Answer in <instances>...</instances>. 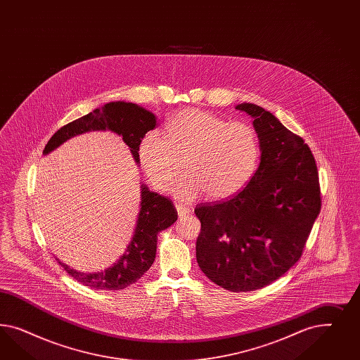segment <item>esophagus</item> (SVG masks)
Masks as SVG:
<instances>
[{
    "label": "esophagus",
    "mask_w": 360,
    "mask_h": 360,
    "mask_svg": "<svg viewBox=\"0 0 360 360\" xmlns=\"http://www.w3.org/2000/svg\"><path fill=\"white\" fill-rule=\"evenodd\" d=\"M175 208H176V212H178V215H179V218H184L186 215H188V214H191V208L186 207L184 205H175Z\"/></svg>",
    "instance_id": "34e87169"
}]
</instances>
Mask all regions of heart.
Segmentation results:
<instances>
[{
	"label": "heart",
	"instance_id": "obj_1",
	"mask_svg": "<svg viewBox=\"0 0 360 360\" xmlns=\"http://www.w3.org/2000/svg\"><path fill=\"white\" fill-rule=\"evenodd\" d=\"M260 152L259 134L250 124L193 108L166 122L165 137L148 131L139 146L145 173L161 190L172 185L185 161L187 173L173 188L185 200L202 193L210 200L235 195L251 181Z\"/></svg>",
	"mask_w": 360,
	"mask_h": 360
}]
</instances>
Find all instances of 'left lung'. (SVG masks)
I'll return each instance as SVG.
<instances>
[{"label":"left lung","mask_w":360,"mask_h":360,"mask_svg":"<svg viewBox=\"0 0 360 360\" xmlns=\"http://www.w3.org/2000/svg\"><path fill=\"white\" fill-rule=\"evenodd\" d=\"M260 139V164L238 195L195 208L196 262L212 283L252 292L300 260L321 211L316 161L304 140L271 112L241 103Z\"/></svg>","instance_id":"8db88e82"}]
</instances>
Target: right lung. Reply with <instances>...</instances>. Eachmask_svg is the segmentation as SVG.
Returning <instances> with one entry per match:
<instances>
[{"label": "right lung", "instance_id": "add662e5", "mask_svg": "<svg viewBox=\"0 0 360 360\" xmlns=\"http://www.w3.org/2000/svg\"><path fill=\"white\" fill-rule=\"evenodd\" d=\"M155 124L157 117L150 110L133 103L112 101L60 128L44 146V155L54 152L62 143L79 134L110 131L122 137V141L129 146L131 157L139 166L140 142L148 131L155 128ZM176 218L178 214L172 200L158 193H153L148 186L142 184L140 211L133 235L125 252L116 262L104 271L86 273L70 268L59 259L56 260L77 283L91 289L120 290L137 283L143 273L148 272L155 259L158 233L174 224Z\"/></svg>", "mask_w": 360, "mask_h": 360}]
</instances>
